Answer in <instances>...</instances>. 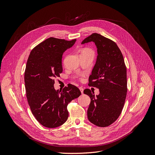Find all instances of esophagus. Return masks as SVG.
Instances as JSON below:
<instances>
[{"label":"esophagus","instance_id":"34e87169","mask_svg":"<svg viewBox=\"0 0 155 155\" xmlns=\"http://www.w3.org/2000/svg\"><path fill=\"white\" fill-rule=\"evenodd\" d=\"M79 90H80V91L81 92V94H83V93H84V88L82 87H79Z\"/></svg>","mask_w":155,"mask_h":155}]
</instances>
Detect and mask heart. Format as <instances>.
<instances>
[{
	"label": "heart",
	"instance_id": "1",
	"mask_svg": "<svg viewBox=\"0 0 155 155\" xmlns=\"http://www.w3.org/2000/svg\"><path fill=\"white\" fill-rule=\"evenodd\" d=\"M93 52V51H92V50H91V49H89V48H85V49H84L82 51L81 54L84 53V52Z\"/></svg>",
	"mask_w": 155,
	"mask_h": 155
}]
</instances>
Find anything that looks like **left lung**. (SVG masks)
<instances>
[{"mask_svg": "<svg viewBox=\"0 0 155 155\" xmlns=\"http://www.w3.org/2000/svg\"><path fill=\"white\" fill-rule=\"evenodd\" d=\"M90 41L97 46L98 56L88 85L99 88L100 94L95 97L90 89L84 90L91 99L87 117L95 125L106 127L117 120L124 106L127 93V68L122 53L114 41L94 33L82 44Z\"/></svg>", "mask_w": 155, "mask_h": 155, "instance_id": "left-lung-1", "label": "left lung"}]
</instances>
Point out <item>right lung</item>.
Segmentation results:
<instances>
[{
  "instance_id": "right-lung-1",
  "label": "right lung",
  "mask_w": 155,
  "mask_h": 155,
  "mask_svg": "<svg viewBox=\"0 0 155 155\" xmlns=\"http://www.w3.org/2000/svg\"><path fill=\"white\" fill-rule=\"evenodd\" d=\"M76 41L50 37L36 46L28 56L24 73L26 97L32 114L46 128L63 125L68 117V103L81 95L71 84L62 90L54 87V78L63 71L62 55Z\"/></svg>"
}]
</instances>
